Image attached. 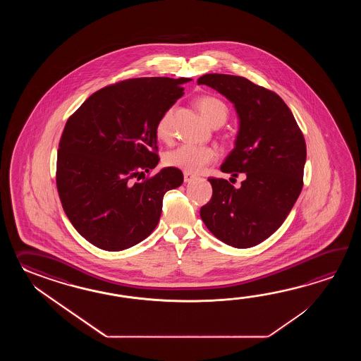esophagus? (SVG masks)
Returning a JSON list of instances; mask_svg holds the SVG:
<instances>
[{
  "label": "esophagus",
  "instance_id": "obj_1",
  "mask_svg": "<svg viewBox=\"0 0 361 361\" xmlns=\"http://www.w3.org/2000/svg\"><path fill=\"white\" fill-rule=\"evenodd\" d=\"M183 177L184 182H191V180H193V179L196 178V174H192V173H185V171H184Z\"/></svg>",
  "mask_w": 361,
  "mask_h": 361
}]
</instances>
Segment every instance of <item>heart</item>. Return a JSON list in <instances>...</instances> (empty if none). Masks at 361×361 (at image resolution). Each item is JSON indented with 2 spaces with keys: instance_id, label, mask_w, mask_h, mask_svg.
<instances>
[{
  "instance_id": "obj_1",
  "label": "heart",
  "mask_w": 361,
  "mask_h": 361,
  "mask_svg": "<svg viewBox=\"0 0 361 361\" xmlns=\"http://www.w3.org/2000/svg\"><path fill=\"white\" fill-rule=\"evenodd\" d=\"M201 114L207 118L210 125L221 123L222 125L228 116V108L226 103L215 97H201L197 100ZM171 115L173 108H168L162 114L156 123V134L161 140H169L171 134ZM218 157V152L213 147L196 146V145H180L168 151L164 157V162L185 173L196 174L207 168Z\"/></svg>"
}]
</instances>
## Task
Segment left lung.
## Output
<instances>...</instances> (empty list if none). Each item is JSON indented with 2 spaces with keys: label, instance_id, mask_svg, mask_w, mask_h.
Instances as JSON below:
<instances>
[{
  "label": "left lung",
  "instance_id": "obj_1",
  "mask_svg": "<svg viewBox=\"0 0 361 361\" xmlns=\"http://www.w3.org/2000/svg\"><path fill=\"white\" fill-rule=\"evenodd\" d=\"M197 84L210 86L233 103L240 128L221 170L246 177L240 188L226 179L209 178L213 196L201 207V219L227 245H258L284 223L302 191L307 156L303 134L276 92L245 77L209 73Z\"/></svg>",
  "mask_w": 361,
  "mask_h": 361
}]
</instances>
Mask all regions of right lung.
Here are the masks:
<instances>
[{
  "mask_svg": "<svg viewBox=\"0 0 361 361\" xmlns=\"http://www.w3.org/2000/svg\"><path fill=\"white\" fill-rule=\"evenodd\" d=\"M188 81L125 80L94 92L69 117L58 149L56 188L64 213L92 245L120 252L143 241L160 221L164 195L183 183L177 168L149 178L146 173L160 160L157 120Z\"/></svg>",
  "mask_w": 361,
  "mask_h": 361,
  "instance_id": "add662e5",
  "label": "right lung"
}]
</instances>
